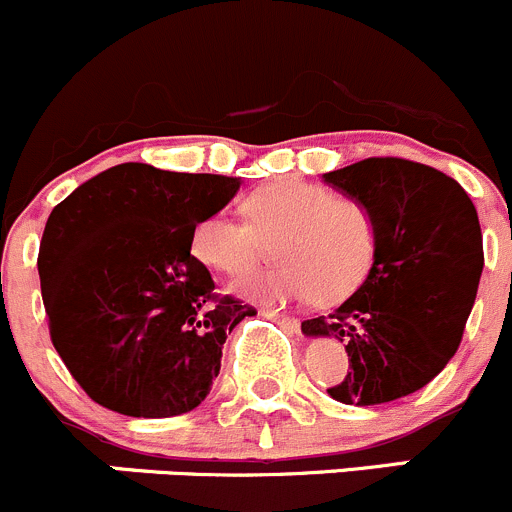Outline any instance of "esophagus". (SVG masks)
<instances>
[{
	"label": "esophagus",
	"mask_w": 512,
	"mask_h": 512,
	"mask_svg": "<svg viewBox=\"0 0 512 512\" xmlns=\"http://www.w3.org/2000/svg\"><path fill=\"white\" fill-rule=\"evenodd\" d=\"M262 317H270V320L280 322V325L287 327L290 332H300V320H297V317L282 315V312H275V310H262Z\"/></svg>",
	"instance_id": "esophagus-1"
}]
</instances>
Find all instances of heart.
Listing matches in <instances>:
<instances>
[{
    "mask_svg": "<svg viewBox=\"0 0 512 512\" xmlns=\"http://www.w3.org/2000/svg\"><path fill=\"white\" fill-rule=\"evenodd\" d=\"M247 222L210 215L192 232V255L222 275H242L260 262L265 242L275 243L280 267L235 282L240 297L262 305L305 300L332 302L350 295L370 272L377 225L355 197H335L305 180H277L252 192L242 205Z\"/></svg>",
    "mask_w": 512,
    "mask_h": 512,
    "instance_id": "heart-1",
    "label": "heart"
}]
</instances>
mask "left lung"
<instances>
[{
	"instance_id": "obj_1",
	"label": "left lung",
	"mask_w": 512,
	"mask_h": 512,
	"mask_svg": "<svg viewBox=\"0 0 512 512\" xmlns=\"http://www.w3.org/2000/svg\"><path fill=\"white\" fill-rule=\"evenodd\" d=\"M322 182L370 207L377 247L362 285L302 332L345 342L352 370L327 390L332 400L365 408L405 398L463 340L483 275L478 212L453 177L398 157H370Z\"/></svg>"
}]
</instances>
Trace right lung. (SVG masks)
I'll list each match as a JSON object with an SVG mask.
<instances>
[{"mask_svg":"<svg viewBox=\"0 0 512 512\" xmlns=\"http://www.w3.org/2000/svg\"><path fill=\"white\" fill-rule=\"evenodd\" d=\"M237 190L240 177L124 162L54 207L37 260L44 310L94 403L172 418L210 395L227 332L255 310L215 295L192 232Z\"/></svg>","mask_w":512,"mask_h":512,"instance_id":"add662e5","label":"right lung"}]
</instances>
